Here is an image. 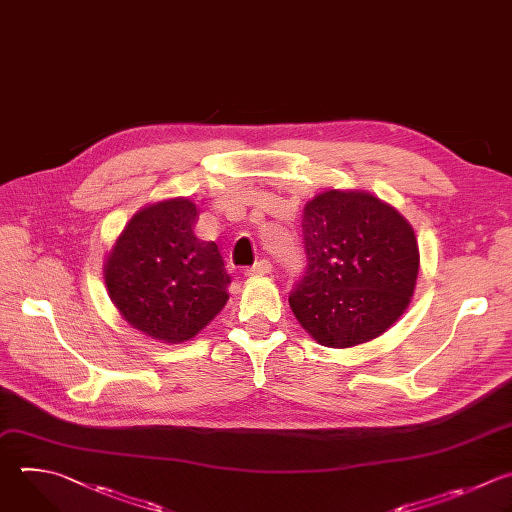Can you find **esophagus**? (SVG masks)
Instances as JSON below:
<instances>
[{
    "label": "esophagus",
    "mask_w": 512,
    "mask_h": 512,
    "mask_svg": "<svg viewBox=\"0 0 512 512\" xmlns=\"http://www.w3.org/2000/svg\"><path fill=\"white\" fill-rule=\"evenodd\" d=\"M270 270H272V264L268 260H258L254 266H250L246 270V274L248 276H264V274H270Z\"/></svg>",
    "instance_id": "esophagus-1"
}]
</instances>
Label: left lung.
<instances>
[{
    "label": "left lung",
    "instance_id": "obj_1",
    "mask_svg": "<svg viewBox=\"0 0 512 512\" xmlns=\"http://www.w3.org/2000/svg\"><path fill=\"white\" fill-rule=\"evenodd\" d=\"M306 268L288 302L317 343L355 347L407 309L420 250L412 226L365 191H325L304 206Z\"/></svg>",
    "mask_w": 512,
    "mask_h": 512
}]
</instances>
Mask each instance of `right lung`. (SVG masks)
Returning <instances> with one entry per match:
<instances>
[{"mask_svg":"<svg viewBox=\"0 0 512 512\" xmlns=\"http://www.w3.org/2000/svg\"><path fill=\"white\" fill-rule=\"evenodd\" d=\"M195 222L189 199L153 203L133 216L107 258L111 300L151 339L189 341L230 298L224 256L195 236Z\"/></svg>","mask_w":512,"mask_h":512,"instance_id":"obj_1","label":"right lung"}]
</instances>
